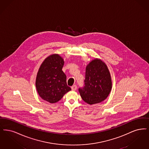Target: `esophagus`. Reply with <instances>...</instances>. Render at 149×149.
<instances>
[{"label":"esophagus","instance_id":"obj_1","mask_svg":"<svg viewBox=\"0 0 149 149\" xmlns=\"http://www.w3.org/2000/svg\"><path fill=\"white\" fill-rule=\"evenodd\" d=\"M72 90H73V91H75V90H77V86L76 85H73V86H72L71 87Z\"/></svg>","mask_w":149,"mask_h":149}]
</instances>
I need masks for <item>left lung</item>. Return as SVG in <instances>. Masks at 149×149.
Segmentation results:
<instances>
[{
	"label": "left lung",
	"mask_w": 149,
	"mask_h": 149,
	"mask_svg": "<svg viewBox=\"0 0 149 149\" xmlns=\"http://www.w3.org/2000/svg\"><path fill=\"white\" fill-rule=\"evenodd\" d=\"M112 89L109 70L101 59L95 58L87 65L84 88H79L82 100L89 104H99L108 97Z\"/></svg>",
	"instance_id": "left-lung-1"
}]
</instances>
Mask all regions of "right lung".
Listing matches in <instances>:
<instances>
[{
	"label": "right lung",
	"mask_w": 149,
	"mask_h": 149,
	"mask_svg": "<svg viewBox=\"0 0 149 149\" xmlns=\"http://www.w3.org/2000/svg\"><path fill=\"white\" fill-rule=\"evenodd\" d=\"M63 58L58 54L47 57L40 65L36 79V87L39 96L51 104L58 102L71 90L66 82V75L62 70Z\"/></svg>",
	"instance_id": "right-lung-1"
}]
</instances>
